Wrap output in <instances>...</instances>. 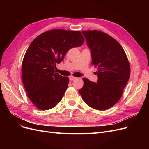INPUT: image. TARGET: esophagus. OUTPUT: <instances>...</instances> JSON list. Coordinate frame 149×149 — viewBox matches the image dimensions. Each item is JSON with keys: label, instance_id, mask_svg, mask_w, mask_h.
Returning a JSON list of instances; mask_svg holds the SVG:
<instances>
[{"label": "esophagus", "instance_id": "esophagus-1", "mask_svg": "<svg viewBox=\"0 0 149 149\" xmlns=\"http://www.w3.org/2000/svg\"><path fill=\"white\" fill-rule=\"evenodd\" d=\"M69 78H70V81H73V80H74V79H76V77H74V76H70V77H69Z\"/></svg>", "mask_w": 149, "mask_h": 149}]
</instances>
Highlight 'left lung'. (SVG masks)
Listing matches in <instances>:
<instances>
[{
    "label": "left lung",
    "instance_id": "1",
    "mask_svg": "<svg viewBox=\"0 0 149 149\" xmlns=\"http://www.w3.org/2000/svg\"><path fill=\"white\" fill-rule=\"evenodd\" d=\"M97 68V83L84 78L79 93L83 101L97 110H106L120 99L130 77V65L123 48L116 40L99 30L83 31Z\"/></svg>",
    "mask_w": 149,
    "mask_h": 149
}]
</instances>
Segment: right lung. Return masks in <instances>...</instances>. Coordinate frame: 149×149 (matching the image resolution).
Wrapping results in <instances>:
<instances>
[{"label": "right lung", "mask_w": 149, "mask_h": 149, "mask_svg": "<svg viewBox=\"0 0 149 149\" xmlns=\"http://www.w3.org/2000/svg\"><path fill=\"white\" fill-rule=\"evenodd\" d=\"M84 41L79 31L53 29L30 43L22 61V81L28 97L38 109H50L60 102L69 78L56 73V65L63 60L70 49L80 47Z\"/></svg>", "instance_id": "add662e5"}]
</instances>
